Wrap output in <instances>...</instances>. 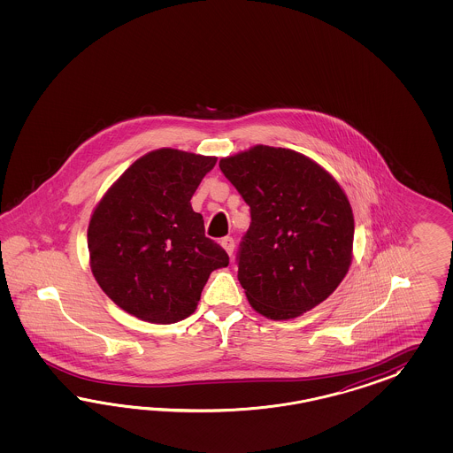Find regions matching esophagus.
I'll return each instance as SVG.
<instances>
[{"mask_svg": "<svg viewBox=\"0 0 453 453\" xmlns=\"http://www.w3.org/2000/svg\"><path fill=\"white\" fill-rule=\"evenodd\" d=\"M220 246L224 247V249H226V252L233 257L234 247H235L233 237H229V235H227V237H224V239L220 241Z\"/></svg>", "mask_w": 453, "mask_h": 453, "instance_id": "esophagus-1", "label": "esophagus"}]
</instances>
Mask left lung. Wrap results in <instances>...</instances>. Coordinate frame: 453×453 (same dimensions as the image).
I'll return each mask as SVG.
<instances>
[{
    "label": "left lung",
    "mask_w": 453,
    "mask_h": 453,
    "mask_svg": "<svg viewBox=\"0 0 453 453\" xmlns=\"http://www.w3.org/2000/svg\"><path fill=\"white\" fill-rule=\"evenodd\" d=\"M219 167L250 207L235 259L249 303L286 320L326 301L352 261L354 216L337 180L303 154L271 146Z\"/></svg>",
    "instance_id": "1"
}]
</instances>
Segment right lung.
Returning a JSON list of instances; mask_svg holds the SVG:
<instances>
[{
  "label": "right lung",
  "instance_id": "right-lung-1",
  "mask_svg": "<svg viewBox=\"0 0 453 453\" xmlns=\"http://www.w3.org/2000/svg\"><path fill=\"white\" fill-rule=\"evenodd\" d=\"M216 165L178 150L137 159L97 204L88 227L91 271L123 311L152 324L191 316L227 252L204 234L192 194Z\"/></svg>",
  "mask_w": 453,
  "mask_h": 453
}]
</instances>
